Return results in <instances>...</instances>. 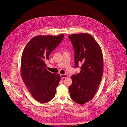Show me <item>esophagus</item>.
I'll return each mask as SVG.
<instances>
[{
    "label": "esophagus",
    "mask_w": 127,
    "mask_h": 127,
    "mask_svg": "<svg viewBox=\"0 0 127 127\" xmlns=\"http://www.w3.org/2000/svg\"><path fill=\"white\" fill-rule=\"evenodd\" d=\"M60 76H61V79H64L67 77V75L66 74H61Z\"/></svg>",
    "instance_id": "esophagus-1"
}]
</instances>
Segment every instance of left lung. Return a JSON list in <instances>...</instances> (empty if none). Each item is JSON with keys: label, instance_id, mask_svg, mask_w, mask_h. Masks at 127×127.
Masks as SVG:
<instances>
[{"label": "left lung", "instance_id": "8db88e82", "mask_svg": "<svg viewBox=\"0 0 127 127\" xmlns=\"http://www.w3.org/2000/svg\"><path fill=\"white\" fill-rule=\"evenodd\" d=\"M68 37L75 52V67L81 66L80 73L71 77L69 93L75 103L84 105L93 98L101 82L104 64L102 51L89 34H75Z\"/></svg>", "mask_w": 127, "mask_h": 127}]
</instances>
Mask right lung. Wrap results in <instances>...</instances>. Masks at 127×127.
<instances>
[{"instance_id": "add662e5", "label": "right lung", "mask_w": 127, "mask_h": 127, "mask_svg": "<svg viewBox=\"0 0 127 127\" xmlns=\"http://www.w3.org/2000/svg\"><path fill=\"white\" fill-rule=\"evenodd\" d=\"M64 36H38L32 38L22 52L20 71L22 80L33 97L40 103L51 101L61 77L49 72L45 62L49 54L61 43Z\"/></svg>"}]
</instances>
